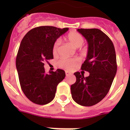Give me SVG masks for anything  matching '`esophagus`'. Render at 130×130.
<instances>
[{
	"instance_id": "obj_1",
	"label": "esophagus",
	"mask_w": 130,
	"mask_h": 130,
	"mask_svg": "<svg viewBox=\"0 0 130 130\" xmlns=\"http://www.w3.org/2000/svg\"><path fill=\"white\" fill-rule=\"evenodd\" d=\"M65 75H66V76H69V75H71V73L68 71H65Z\"/></svg>"
}]
</instances>
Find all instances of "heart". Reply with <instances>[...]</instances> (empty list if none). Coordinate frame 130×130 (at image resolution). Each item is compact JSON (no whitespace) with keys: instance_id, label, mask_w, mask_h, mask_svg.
<instances>
[{"instance_id":"1","label":"heart","mask_w":130,"mask_h":130,"mask_svg":"<svg viewBox=\"0 0 130 130\" xmlns=\"http://www.w3.org/2000/svg\"><path fill=\"white\" fill-rule=\"evenodd\" d=\"M65 41L68 42L75 48H79L82 46L84 42V38L81 34L77 31H71L65 37ZM59 47V42L57 40L55 42L53 46V53L56 55L58 53ZM79 63V59L71 58V59H61L57 62L58 66L63 69H72L77 66Z\"/></svg>"}]
</instances>
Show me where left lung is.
Segmentation results:
<instances>
[{
	"instance_id": "left-lung-1",
	"label": "left lung",
	"mask_w": 130,
	"mask_h": 130,
	"mask_svg": "<svg viewBox=\"0 0 130 130\" xmlns=\"http://www.w3.org/2000/svg\"><path fill=\"white\" fill-rule=\"evenodd\" d=\"M88 44V55L81 69L90 75L75 72L76 82L71 86V96L77 104L90 107L109 92L117 72L115 47L111 40L99 29H77Z\"/></svg>"
}]
</instances>
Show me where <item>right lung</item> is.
<instances>
[{
    "instance_id": "obj_1",
    "label": "right lung",
    "mask_w": 130,
    "mask_h": 130,
    "mask_svg": "<svg viewBox=\"0 0 130 130\" xmlns=\"http://www.w3.org/2000/svg\"><path fill=\"white\" fill-rule=\"evenodd\" d=\"M69 28L40 26L29 30L22 39L17 57V67L21 90L27 99L37 105L53 101L57 86L65 77V71L45 73L44 62L53 59V46Z\"/></svg>"
}]
</instances>
